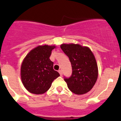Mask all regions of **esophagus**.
Segmentation results:
<instances>
[{"mask_svg": "<svg viewBox=\"0 0 121 121\" xmlns=\"http://www.w3.org/2000/svg\"><path fill=\"white\" fill-rule=\"evenodd\" d=\"M58 72H59L60 75L61 76L62 75H63V72H62L61 70H58Z\"/></svg>", "mask_w": 121, "mask_h": 121, "instance_id": "esophagus-1", "label": "esophagus"}]
</instances>
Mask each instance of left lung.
I'll list each match as a JSON object with an SVG mask.
<instances>
[{
    "label": "left lung",
    "instance_id": "left-lung-1",
    "mask_svg": "<svg viewBox=\"0 0 121 121\" xmlns=\"http://www.w3.org/2000/svg\"><path fill=\"white\" fill-rule=\"evenodd\" d=\"M69 58L72 73L65 77L69 89L77 95L87 93L94 86L98 76L95 57L91 50L78 44H62L60 46Z\"/></svg>",
    "mask_w": 121,
    "mask_h": 121
}]
</instances>
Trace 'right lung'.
I'll use <instances>...</instances> for the list:
<instances>
[{"label": "right lung", "instance_id": "obj_1", "mask_svg": "<svg viewBox=\"0 0 121 121\" xmlns=\"http://www.w3.org/2000/svg\"><path fill=\"white\" fill-rule=\"evenodd\" d=\"M55 46H39L31 50L24 58L21 66V79L30 93L43 94L49 90L60 74L53 69L49 57Z\"/></svg>", "mask_w": 121, "mask_h": 121}]
</instances>
